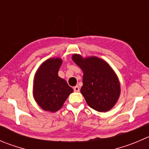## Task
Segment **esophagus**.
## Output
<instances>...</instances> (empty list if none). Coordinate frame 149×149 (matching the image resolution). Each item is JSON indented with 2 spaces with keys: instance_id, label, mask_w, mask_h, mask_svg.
I'll use <instances>...</instances> for the list:
<instances>
[{
  "instance_id": "1",
  "label": "esophagus",
  "mask_w": 149,
  "mask_h": 149,
  "mask_svg": "<svg viewBox=\"0 0 149 149\" xmlns=\"http://www.w3.org/2000/svg\"><path fill=\"white\" fill-rule=\"evenodd\" d=\"M73 90H74V92H79V91H80V88H79V86H75L74 87H73Z\"/></svg>"
}]
</instances>
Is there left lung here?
<instances>
[{"label":"left lung","instance_id":"8db88e82","mask_svg":"<svg viewBox=\"0 0 149 149\" xmlns=\"http://www.w3.org/2000/svg\"><path fill=\"white\" fill-rule=\"evenodd\" d=\"M72 60L83 71L81 93L89 107L99 112H106L119 100L121 86L119 78L107 62L95 56L83 57L74 54Z\"/></svg>","mask_w":149,"mask_h":149}]
</instances>
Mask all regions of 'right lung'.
<instances>
[{
	"mask_svg": "<svg viewBox=\"0 0 149 149\" xmlns=\"http://www.w3.org/2000/svg\"><path fill=\"white\" fill-rule=\"evenodd\" d=\"M63 63L60 57H52L44 61L36 70L33 79V95L43 110L56 112L63 107L73 92L65 79L58 76Z\"/></svg>",
	"mask_w": 149,
	"mask_h": 149,
	"instance_id": "obj_1",
	"label": "right lung"
}]
</instances>
